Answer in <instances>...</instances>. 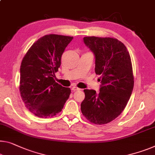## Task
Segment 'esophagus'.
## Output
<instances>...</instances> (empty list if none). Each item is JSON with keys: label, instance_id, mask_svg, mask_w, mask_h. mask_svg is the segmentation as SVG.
Instances as JSON below:
<instances>
[{"label": "esophagus", "instance_id": "1", "mask_svg": "<svg viewBox=\"0 0 155 155\" xmlns=\"http://www.w3.org/2000/svg\"><path fill=\"white\" fill-rule=\"evenodd\" d=\"M72 90L73 91H80V90H81V89H80V88H78L77 87H73Z\"/></svg>", "mask_w": 155, "mask_h": 155}]
</instances>
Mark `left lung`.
<instances>
[{"mask_svg":"<svg viewBox=\"0 0 155 155\" xmlns=\"http://www.w3.org/2000/svg\"><path fill=\"white\" fill-rule=\"evenodd\" d=\"M84 43L94 53L95 72L101 77L100 92L84 89L81 111L90 122L103 125L124 110L134 87L129 52L122 42L110 37H85Z\"/></svg>","mask_w":155,"mask_h":155,"instance_id":"obj_1","label":"left lung"}]
</instances>
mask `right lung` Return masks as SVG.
<instances>
[{
	"label": "right lung",
	"instance_id": "1",
	"mask_svg": "<svg viewBox=\"0 0 155 155\" xmlns=\"http://www.w3.org/2000/svg\"><path fill=\"white\" fill-rule=\"evenodd\" d=\"M73 37L47 35L35 41L23 58L20 68L21 96L30 112L40 118L53 117L62 110L71 94L54 80L61 58Z\"/></svg>",
	"mask_w": 155,
	"mask_h": 155
}]
</instances>
